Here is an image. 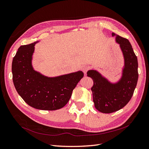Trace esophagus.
I'll return each mask as SVG.
<instances>
[{
	"label": "esophagus",
	"mask_w": 149,
	"mask_h": 149,
	"mask_svg": "<svg viewBox=\"0 0 149 149\" xmlns=\"http://www.w3.org/2000/svg\"><path fill=\"white\" fill-rule=\"evenodd\" d=\"M90 70V67L89 66H84L83 68V73H84V74H86V72Z\"/></svg>",
	"instance_id": "1"
}]
</instances>
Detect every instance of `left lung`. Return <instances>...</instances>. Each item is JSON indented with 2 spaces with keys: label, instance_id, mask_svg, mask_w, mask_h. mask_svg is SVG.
Wrapping results in <instances>:
<instances>
[{
  "label": "left lung",
  "instance_id": "left-lung-1",
  "mask_svg": "<svg viewBox=\"0 0 149 149\" xmlns=\"http://www.w3.org/2000/svg\"><path fill=\"white\" fill-rule=\"evenodd\" d=\"M116 36V41L123 53L125 65L122 78L112 83L96 70H89L87 76L93 79L91 87L95 107L103 113H110L122 109L129 102L137 83L138 61L133 48L127 39Z\"/></svg>",
  "mask_w": 149,
  "mask_h": 149
}]
</instances>
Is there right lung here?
Listing matches in <instances>:
<instances>
[{
    "instance_id": "add662e5",
    "label": "right lung",
    "mask_w": 149,
    "mask_h": 149,
    "mask_svg": "<svg viewBox=\"0 0 149 149\" xmlns=\"http://www.w3.org/2000/svg\"><path fill=\"white\" fill-rule=\"evenodd\" d=\"M38 42L18 49L12 64L13 83L19 95L29 106L42 110H58L67 104L84 74L79 71L50 78L36 71L32 58Z\"/></svg>"
}]
</instances>
